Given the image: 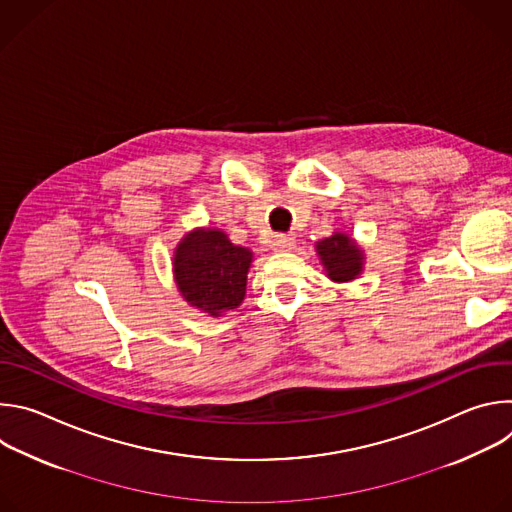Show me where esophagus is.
<instances>
[{
	"mask_svg": "<svg viewBox=\"0 0 512 512\" xmlns=\"http://www.w3.org/2000/svg\"><path fill=\"white\" fill-rule=\"evenodd\" d=\"M271 249L275 253H289L291 249H296V241L287 237V235H275V239L271 243Z\"/></svg>",
	"mask_w": 512,
	"mask_h": 512,
	"instance_id": "obj_1",
	"label": "esophagus"
}]
</instances>
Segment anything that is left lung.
<instances>
[{
    "label": "left lung",
    "mask_w": 512,
    "mask_h": 512,
    "mask_svg": "<svg viewBox=\"0 0 512 512\" xmlns=\"http://www.w3.org/2000/svg\"><path fill=\"white\" fill-rule=\"evenodd\" d=\"M314 247L326 277L334 283H348L360 277L367 257H364V249L358 245V241L348 233L334 231Z\"/></svg>",
    "instance_id": "obj_1"
}]
</instances>
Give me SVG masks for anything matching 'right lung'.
I'll list each match as a JSON object with an SVG mask.
<instances>
[{"mask_svg": "<svg viewBox=\"0 0 512 512\" xmlns=\"http://www.w3.org/2000/svg\"><path fill=\"white\" fill-rule=\"evenodd\" d=\"M253 251L231 243L216 227H196L174 249L172 273L184 302L221 318L239 308L247 294Z\"/></svg>", "mask_w": 512, "mask_h": 512, "instance_id": "obj_1", "label": "right lung"}]
</instances>
